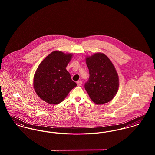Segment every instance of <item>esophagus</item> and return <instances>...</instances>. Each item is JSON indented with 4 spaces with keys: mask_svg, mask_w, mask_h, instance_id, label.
<instances>
[{
    "mask_svg": "<svg viewBox=\"0 0 155 155\" xmlns=\"http://www.w3.org/2000/svg\"><path fill=\"white\" fill-rule=\"evenodd\" d=\"M76 83H77L78 86H81L82 84V81H78Z\"/></svg>",
    "mask_w": 155,
    "mask_h": 155,
    "instance_id": "obj_1",
    "label": "esophagus"
}]
</instances>
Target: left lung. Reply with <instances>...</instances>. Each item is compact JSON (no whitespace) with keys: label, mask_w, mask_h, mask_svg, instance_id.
<instances>
[{"label":"left lung","mask_w":155,"mask_h":155,"mask_svg":"<svg viewBox=\"0 0 155 155\" xmlns=\"http://www.w3.org/2000/svg\"><path fill=\"white\" fill-rule=\"evenodd\" d=\"M89 78L85 89L90 98L97 104L111 101L119 88V77L110 59L103 53L86 58Z\"/></svg>","instance_id":"left-lung-1"}]
</instances>
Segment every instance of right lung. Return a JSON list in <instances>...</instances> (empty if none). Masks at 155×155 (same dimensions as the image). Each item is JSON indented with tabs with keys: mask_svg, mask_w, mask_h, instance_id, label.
<instances>
[{
	"mask_svg": "<svg viewBox=\"0 0 155 155\" xmlns=\"http://www.w3.org/2000/svg\"><path fill=\"white\" fill-rule=\"evenodd\" d=\"M71 57V54L53 51L38 67L34 76L33 87L37 95L45 102L59 104L76 87L66 69Z\"/></svg>",
	"mask_w": 155,
	"mask_h": 155,
	"instance_id": "1",
	"label": "right lung"
}]
</instances>
